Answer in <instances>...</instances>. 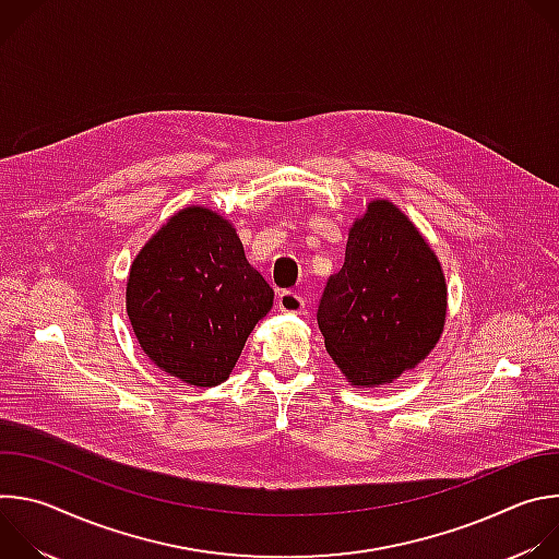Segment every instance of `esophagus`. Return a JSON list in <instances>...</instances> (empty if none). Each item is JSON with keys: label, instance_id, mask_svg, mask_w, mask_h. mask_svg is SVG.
Returning a JSON list of instances; mask_svg holds the SVG:
<instances>
[{"label": "esophagus", "instance_id": "34e87169", "mask_svg": "<svg viewBox=\"0 0 559 559\" xmlns=\"http://www.w3.org/2000/svg\"><path fill=\"white\" fill-rule=\"evenodd\" d=\"M276 305L281 311H287V313H300L305 309V298L298 294V292H292V289H285L278 294L276 298Z\"/></svg>", "mask_w": 559, "mask_h": 559}]
</instances>
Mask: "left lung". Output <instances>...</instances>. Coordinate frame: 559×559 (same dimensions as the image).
Instances as JSON below:
<instances>
[{
	"mask_svg": "<svg viewBox=\"0 0 559 559\" xmlns=\"http://www.w3.org/2000/svg\"><path fill=\"white\" fill-rule=\"evenodd\" d=\"M444 316V274L423 234L393 203H369L318 302L328 354L352 384L391 382L433 349Z\"/></svg>",
	"mask_w": 559,
	"mask_h": 559,
	"instance_id": "obj_1",
	"label": "left lung"
}]
</instances>
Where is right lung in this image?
I'll return each instance as SVG.
<instances>
[{"label": "right lung", "instance_id": "right-lung-1", "mask_svg": "<svg viewBox=\"0 0 559 559\" xmlns=\"http://www.w3.org/2000/svg\"><path fill=\"white\" fill-rule=\"evenodd\" d=\"M272 300L236 229L205 207L181 210L150 238L126 289L141 349L194 386L229 376Z\"/></svg>", "mask_w": 559, "mask_h": 559}]
</instances>
